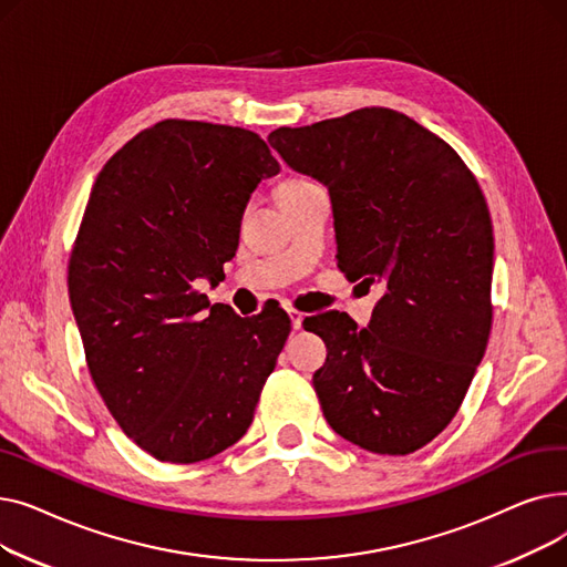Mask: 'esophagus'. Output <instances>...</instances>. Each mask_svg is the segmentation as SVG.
Masks as SVG:
<instances>
[{
  "mask_svg": "<svg viewBox=\"0 0 567 567\" xmlns=\"http://www.w3.org/2000/svg\"><path fill=\"white\" fill-rule=\"evenodd\" d=\"M287 315H289V319H291V329L293 331H301V326H303V312H299V310H293V308H289L287 310Z\"/></svg>",
  "mask_w": 567,
  "mask_h": 567,
  "instance_id": "34e87169",
  "label": "esophagus"
}]
</instances>
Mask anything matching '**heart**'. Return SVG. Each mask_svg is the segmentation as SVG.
I'll use <instances>...</instances> for the list:
<instances>
[{"label": "heart", "instance_id": "1", "mask_svg": "<svg viewBox=\"0 0 567 567\" xmlns=\"http://www.w3.org/2000/svg\"><path fill=\"white\" fill-rule=\"evenodd\" d=\"M312 186L310 182H303V178H289V182H285L280 188H278V195H287V193H299L303 188Z\"/></svg>", "mask_w": 567, "mask_h": 567}]
</instances>
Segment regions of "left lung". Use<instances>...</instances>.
<instances>
[{
  "instance_id": "8db88e82",
  "label": "left lung",
  "mask_w": 567,
  "mask_h": 567,
  "mask_svg": "<svg viewBox=\"0 0 567 567\" xmlns=\"http://www.w3.org/2000/svg\"><path fill=\"white\" fill-rule=\"evenodd\" d=\"M280 158L331 195L338 266L383 282L365 329L310 321L329 349L312 377L323 419L379 455H409L449 425L492 329L494 236L483 190L451 144L389 107L278 128ZM310 317V319H317Z\"/></svg>"
}]
</instances>
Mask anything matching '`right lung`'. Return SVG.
<instances>
[{
  "label": "right lung",
  "instance_id": "1",
  "mask_svg": "<svg viewBox=\"0 0 567 567\" xmlns=\"http://www.w3.org/2000/svg\"><path fill=\"white\" fill-rule=\"evenodd\" d=\"M280 172L246 128L165 118L105 163L69 264L86 365L118 423L161 462L214 457L246 434L289 336L212 306L255 188Z\"/></svg>",
  "mask_w": 567,
  "mask_h": 567
}]
</instances>
